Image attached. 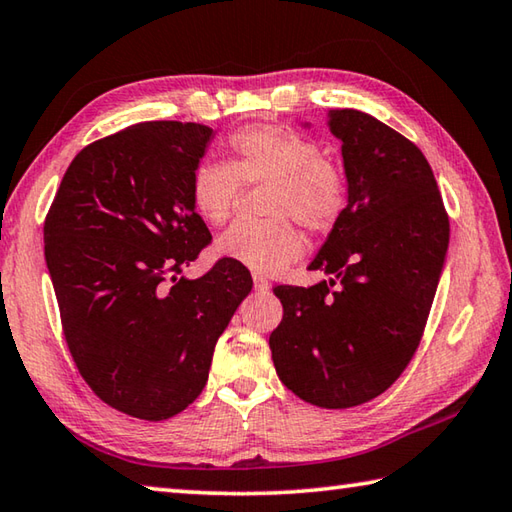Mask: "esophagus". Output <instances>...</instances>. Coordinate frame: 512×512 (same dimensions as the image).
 <instances>
[{"label":"esophagus","mask_w":512,"mask_h":512,"mask_svg":"<svg viewBox=\"0 0 512 512\" xmlns=\"http://www.w3.org/2000/svg\"><path fill=\"white\" fill-rule=\"evenodd\" d=\"M254 287H256V292H267L269 289V283H267V278H263V276H254Z\"/></svg>","instance_id":"1"}]
</instances>
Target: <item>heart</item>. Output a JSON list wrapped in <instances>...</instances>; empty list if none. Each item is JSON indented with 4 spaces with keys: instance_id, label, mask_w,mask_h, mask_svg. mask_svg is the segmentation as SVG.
Here are the masks:
<instances>
[{
    "instance_id": "obj_1",
    "label": "heart",
    "mask_w": 512,
    "mask_h": 512,
    "mask_svg": "<svg viewBox=\"0 0 512 512\" xmlns=\"http://www.w3.org/2000/svg\"><path fill=\"white\" fill-rule=\"evenodd\" d=\"M229 162H202L191 178V205L209 225L234 214L243 185L269 182L263 223H236L216 240V254L256 274H278L303 254L292 217L314 234L330 231L347 200L343 171L318 144L281 127H245L229 138Z\"/></svg>"
}]
</instances>
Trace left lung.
<instances>
[{
	"label": "left lung",
	"instance_id": "8db88e82",
	"mask_svg": "<svg viewBox=\"0 0 512 512\" xmlns=\"http://www.w3.org/2000/svg\"><path fill=\"white\" fill-rule=\"evenodd\" d=\"M327 129L341 142L347 205L310 269L332 278L274 289L283 321L269 350L296 397L352 408L388 390L417 350L450 225L428 160L408 138L356 109L327 111Z\"/></svg>",
	"mask_w": 512,
	"mask_h": 512
}]
</instances>
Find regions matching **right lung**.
<instances>
[{
  "instance_id": "1",
  "label": "right lung",
  "mask_w": 512,
  "mask_h": 512,
  "mask_svg": "<svg viewBox=\"0 0 512 512\" xmlns=\"http://www.w3.org/2000/svg\"><path fill=\"white\" fill-rule=\"evenodd\" d=\"M214 129L142 122L84 147L44 223L64 336L91 390L131 417L162 421L194 403L218 336L252 292L223 258L180 276L211 234L191 178Z\"/></svg>"
}]
</instances>
